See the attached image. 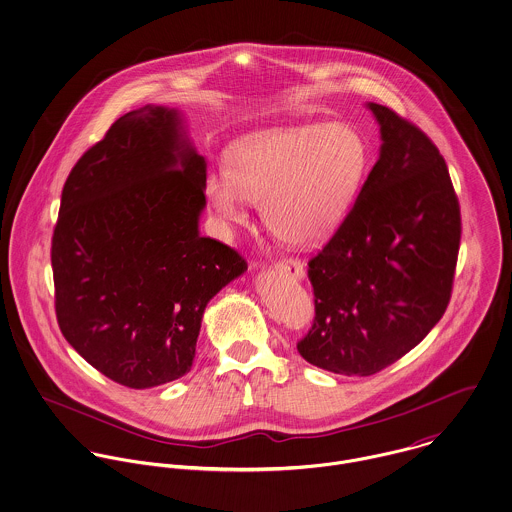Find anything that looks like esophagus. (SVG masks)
<instances>
[{
	"mask_svg": "<svg viewBox=\"0 0 512 512\" xmlns=\"http://www.w3.org/2000/svg\"><path fill=\"white\" fill-rule=\"evenodd\" d=\"M276 271L280 275L290 276V278H296V280H302L306 276L304 265L298 259H282V261H278L276 263Z\"/></svg>",
	"mask_w": 512,
	"mask_h": 512,
	"instance_id": "esophagus-1",
	"label": "esophagus"
}]
</instances>
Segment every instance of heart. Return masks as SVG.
I'll return each mask as SVG.
<instances>
[{
	"label": "heart",
	"instance_id": "heart-1",
	"mask_svg": "<svg viewBox=\"0 0 512 512\" xmlns=\"http://www.w3.org/2000/svg\"><path fill=\"white\" fill-rule=\"evenodd\" d=\"M228 165L206 179L218 220L245 224V202H261L273 236L310 247L331 236L353 208L368 169V144L349 122L275 126L236 142Z\"/></svg>",
	"mask_w": 512,
	"mask_h": 512
}]
</instances>
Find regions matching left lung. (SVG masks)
Here are the masks:
<instances>
[{"label": "left lung", "mask_w": 512, "mask_h": 512, "mask_svg": "<svg viewBox=\"0 0 512 512\" xmlns=\"http://www.w3.org/2000/svg\"><path fill=\"white\" fill-rule=\"evenodd\" d=\"M380 156L353 210L310 261L315 296L300 354L317 368L370 376L417 347L446 312L460 247L448 167L417 126L366 103Z\"/></svg>", "instance_id": "8db88e82"}]
</instances>
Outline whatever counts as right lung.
I'll return each mask as SVG.
<instances>
[{"mask_svg":"<svg viewBox=\"0 0 512 512\" xmlns=\"http://www.w3.org/2000/svg\"><path fill=\"white\" fill-rule=\"evenodd\" d=\"M206 161L177 109L118 118L72 169L52 237L56 317L93 368L144 390L185 376L208 302L247 271L200 236Z\"/></svg>","mask_w":512,"mask_h":512,"instance_id":"right-lung-1","label":"right lung"}]
</instances>
